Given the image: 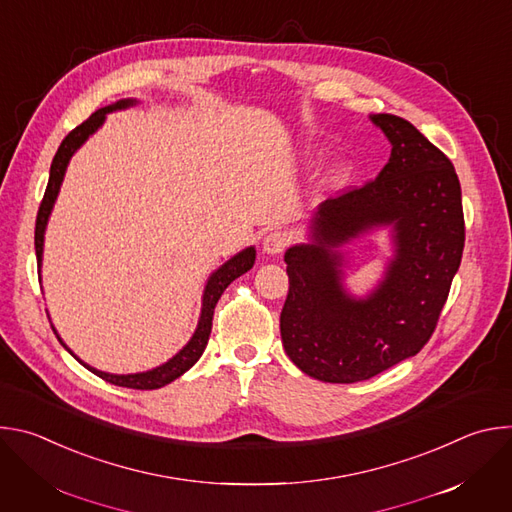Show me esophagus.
<instances>
[{
    "mask_svg": "<svg viewBox=\"0 0 512 512\" xmlns=\"http://www.w3.org/2000/svg\"><path fill=\"white\" fill-rule=\"evenodd\" d=\"M287 245H289V237L281 231H275V233H269L263 239V253L265 255H279V253L285 251Z\"/></svg>",
    "mask_w": 512,
    "mask_h": 512,
    "instance_id": "1",
    "label": "esophagus"
}]
</instances>
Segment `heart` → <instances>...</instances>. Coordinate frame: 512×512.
<instances>
[{"instance_id":"heart-1","label":"heart","mask_w":512,"mask_h":512,"mask_svg":"<svg viewBox=\"0 0 512 512\" xmlns=\"http://www.w3.org/2000/svg\"><path fill=\"white\" fill-rule=\"evenodd\" d=\"M348 174H350L348 164L338 162V164L328 172V176H326V184H328V186H332V188L342 186V184L348 180Z\"/></svg>"}]
</instances>
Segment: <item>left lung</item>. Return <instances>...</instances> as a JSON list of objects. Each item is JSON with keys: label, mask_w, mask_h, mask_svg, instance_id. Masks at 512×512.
<instances>
[{"label": "left lung", "mask_w": 512, "mask_h": 512, "mask_svg": "<svg viewBox=\"0 0 512 512\" xmlns=\"http://www.w3.org/2000/svg\"><path fill=\"white\" fill-rule=\"evenodd\" d=\"M391 143L381 174L330 198L308 239L285 251L289 294L279 328L296 367L324 383L367 381L415 356L440 318L464 251L462 190L452 162L409 121L371 115ZM387 230L394 255L367 297L343 285L349 252Z\"/></svg>", "instance_id": "obj_1"}]
</instances>
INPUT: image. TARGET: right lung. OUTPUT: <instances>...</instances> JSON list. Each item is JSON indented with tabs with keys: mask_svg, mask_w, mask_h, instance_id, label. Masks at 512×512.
I'll return each mask as SVG.
<instances>
[{
	"mask_svg": "<svg viewBox=\"0 0 512 512\" xmlns=\"http://www.w3.org/2000/svg\"><path fill=\"white\" fill-rule=\"evenodd\" d=\"M139 101L137 99H119L107 107H101L97 109L85 123H81L79 127L72 129L60 143V148L52 160V166H50V178H48V186H46V192H44V198H42V204H40V210H38V218H36V233H34V245H36V257H38V269H40V279H42V255H44V235H46V227H48V218L52 214V208L56 204V198H58V192H60V186H62V180H64V174H66V168L72 160V156L77 154V150H81V145L93 135L97 133V129L103 127L105 119L109 113L113 111H123V109H129L133 105H137ZM255 247H247L243 251H239L237 255H233L229 261H225L221 267H218L216 271L210 273V277L206 279V285H204V291H202V308H200V318H198V324H196V330L192 334V338L170 358L166 360L164 364H160V367L156 369H150V371H143V373H131V375H113V373H105V371H99L95 367H91V364H87L85 360H81L75 352H72L64 340L58 336L56 328L52 326L56 338L60 340V344L75 356L85 369H89L93 375L101 377L103 381L111 383V385H117V387H127V389H141V391H150V389H160L172 381H176L178 377H182L188 369H192L196 360L202 356L206 344H208V336H210V330H212V314H214V306L216 302L221 300L223 291L229 287L231 281H235L237 277H241L243 273H247L253 263H255ZM50 318V316H48Z\"/></svg>",
	"mask_w": 512,
	"mask_h": 512,
	"instance_id": "obj_1",
	"label": "right lung"
}]
</instances>
